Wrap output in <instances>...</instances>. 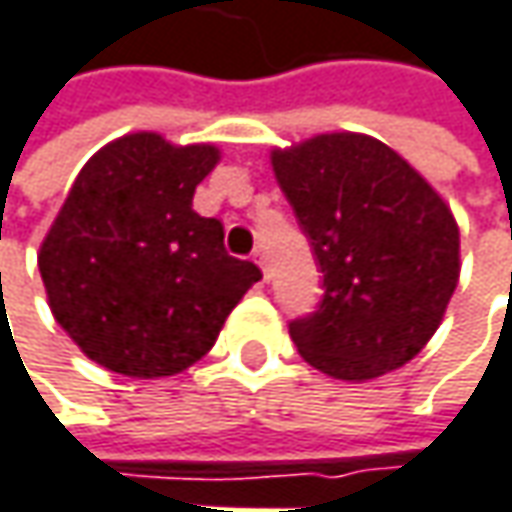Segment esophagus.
Here are the masks:
<instances>
[{
  "label": "esophagus",
  "mask_w": 512,
  "mask_h": 512,
  "mask_svg": "<svg viewBox=\"0 0 512 512\" xmlns=\"http://www.w3.org/2000/svg\"><path fill=\"white\" fill-rule=\"evenodd\" d=\"M253 259H256V265H259V268H262V274H265V279H268V259H265V253H262V250H256V253H253Z\"/></svg>",
  "instance_id": "obj_1"
}]
</instances>
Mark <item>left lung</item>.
<instances>
[{
  "label": "left lung",
  "instance_id": "8db88e82",
  "mask_svg": "<svg viewBox=\"0 0 512 512\" xmlns=\"http://www.w3.org/2000/svg\"><path fill=\"white\" fill-rule=\"evenodd\" d=\"M276 183L323 271L320 309L288 326L314 370L367 382L399 370L443 323L460 276L449 203L390 145L317 133L271 151Z\"/></svg>",
  "mask_w": 512,
  "mask_h": 512
}]
</instances>
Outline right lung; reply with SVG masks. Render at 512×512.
<instances>
[{"label":"right lung","instance_id":"right-lung-1","mask_svg":"<svg viewBox=\"0 0 512 512\" xmlns=\"http://www.w3.org/2000/svg\"><path fill=\"white\" fill-rule=\"evenodd\" d=\"M218 160L209 142L139 130L78 171L37 265L55 320L95 364L130 379L183 373L262 279L224 250L221 221L192 209Z\"/></svg>","mask_w":512,"mask_h":512}]
</instances>
